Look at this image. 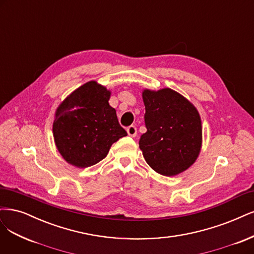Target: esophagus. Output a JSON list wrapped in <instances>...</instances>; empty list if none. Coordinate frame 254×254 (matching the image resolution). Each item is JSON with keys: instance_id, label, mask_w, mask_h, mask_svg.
Instances as JSON below:
<instances>
[{"instance_id": "34e87169", "label": "esophagus", "mask_w": 254, "mask_h": 254, "mask_svg": "<svg viewBox=\"0 0 254 254\" xmlns=\"http://www.w3.org/2000/svg\"><path fill=\"white\" fill-rule=\"evenodd\" d=\"M127 133H128V135L134 137V136L136 135V127L133 126V125L129 126V127L127 128Z\"/></svg>"}]
</instances>
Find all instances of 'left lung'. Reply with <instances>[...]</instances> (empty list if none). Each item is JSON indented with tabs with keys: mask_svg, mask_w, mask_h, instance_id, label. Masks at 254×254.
Wrapping results in <instances>:
<instances>
[{
	"mask_svg": "<svg viewBox=\"0 0 254 254\" xmlns=\"http://www.w3.org/2000/svg\"><path fill=\"white\" fill-rule=\"evenodd\" d=\"M145 126L138 145L157 173L173 177L193 164L202 146V124L188 100L169 88L144 90Z\"/></svg>",
	"mask_w": 254,
	"mask_h": 254,
	"instance_id": "left-lung-1",
	"label": "left lung"
}]
</instances>
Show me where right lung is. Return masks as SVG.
Listing matches in <instances>:
<instances>
[{
	"instance_id": "1",
	"label": "right lung",
	"mask_w": 254,
	"mask_h": 254,
	"mask_svg": "<svg viewBox=\"0 0 254 254\" xmlns=\"http://www.w3.org/2000/svg\"><path fill=\"white\" fill-rule=\"evenodd\" d=\"M110 91L91 81L73 91L60 105L54 121V136L64 159L78 168L90 167L106 157L110 147L126 136Z\"/></svg>"
}]
</instances>
